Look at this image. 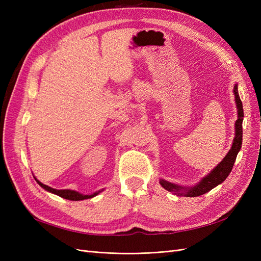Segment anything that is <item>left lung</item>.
<instances>
[{"label":"left lung","instance_id":"8db88e82","mask_svg":"<svg viewBox=\"0 0 261 261\" xmlns=\"http://www.w3.org/2000/svg\"><path fill=\"white\" fill-rule=\"evenodd\" d=\"M238 84L234 85V97H235V103L236 109H238V120L235 121V134L234 139L232 143L231 149L228 150L226 155L223 158V160L221 161L218 165H216L215 169H212L210 173L202 177L198 183L194 186H181L171 181L165 180L163 178L160 179L161 186L167 189L168 192H171L176 196H184V197H197L208 193L212 188L220 185L221 183L226 179V177L230 174L234 162L236 160V156L240 152L242 147V140H243V118H244V111H243V105L239 94L238 90Z\"/></svg>","mask_w":261,"mask_h":261}]
</instances>
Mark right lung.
Here are the masks:
<instances>
[{
	"mask_svg": "<svg viewBox=\"0 0 261 261\" xmlns=\"http://www.w3.org/2000/svg\"><path fill=\"white\" fill-rule=\"evenodd\" d=\"M35 179L37 180V183L40 185L43 189H45L46 192L49 193H52L54 195H58L60 197H62V198L64 199H68V200H84V199H90L92 198V197H96L97 195H99L101 192H103V189H100V191H97L92 193L91 195H84V194H81L78 193L76 191H72V189H55V188H52L48 185H44L42 184L40 180H38L36 177Z\"/></svg>",
	"mask_w": 261,
	"mask_h": 261,
	"instance_id": "add662e5",
	"label": "right lung"
}]
</instances>
